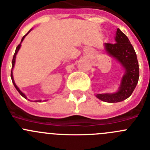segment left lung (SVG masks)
Masks as SVG:
<instances>
[{
    "mask_svg": "<svg viewBox=\"0 0 150 150\" xmlns=\"http://www.w3.org/2000/svg\"><path fill=\"white\" fill-rule=\"evenodd\" d=\"M115 43H105V52L122 65L125 73L119 90L115 93H97L96 96L109 103L122 102L129 98L136 87L139 79V67L136 54L129 39L119 28H117Z\"/></svg>",
    "mask_w": 150,
    "mask_h": 150,
    "instance_id": "8db88e82",
    "label": "left lung"
}]
</instances>
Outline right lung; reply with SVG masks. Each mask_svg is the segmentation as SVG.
Here are the masks:
<instances>
[{"mask_svg":"<svg viewBox=\"0 0 150 150\" xmlns=\"http://www.w3.org/2000/svg\"><path fill=\"white\" fill-rule=\"evenodd\" d=\"M31 31V29L30 30V31H28V33L26 34V35H24V36L23 37L22 40H21V43H20L19 45H18V47H17V48H16V50H15V54H14V56H13V59H12V71H11V78H12V83H13L14 86L15 87V88H16V89H17V91H18V92H19V93L21 94V96H22L23 97V98H25V99H27L26 96H25V94H24L23 93L22 91H21V90L19 89V88H18V87L17 86V85H16V84H15V80H14V78H13V72H12V71H13V68H14V67H15V59H16V55H17V54H18V51H19V50H20V48H21V43H22V42H23V41L24 38H25V36H26V35H28V34L29 33V32H30V31ZM28 100H29V99H28ZM45 101H47V100H43V102H45ZM33 102H42V100H35V101H33Z\"/></svg>","mask_w":150,"mask_h":150,"instance_id":"1","label":"right lung"}]
</instances>
